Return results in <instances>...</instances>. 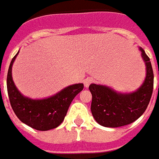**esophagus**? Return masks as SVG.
<instances>
[{"mask_svg":"<svg viewBox=\"0 0 159 159\" xmlns=\"http://www.w3.org/2000/svg\"><path fill=\"white\" fill-rule=\"evenodd\" d=\"M93 82H94V79H93V77H87L86 79L84 80L83 83H84V86L86 87V88H88V87L89 86L91 83H93Z\"/></svg>","mask_w":159,"mask_h":159,"instance_id":"34e87169","label":"esophagus"}]
</instances>
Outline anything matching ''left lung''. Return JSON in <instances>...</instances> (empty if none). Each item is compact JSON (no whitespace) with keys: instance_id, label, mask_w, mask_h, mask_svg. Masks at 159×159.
<instances>
[{"instance_id":"8db88e82","label":"left lung","mask_w":159,"mask_h":159,"mask_svg":"<svg viewBox=\"0 0 159 159\" xmlns=\"http://www.w3.org/2000/svg\"><path fill=\"white\" fill-rule=\"evenodd\" d=\"M142 58L147 66L145 82L136 92L129 94L117 93L109 88L91 84V111L94 119L104 127L117 128L129 124L145 112L153 90V70L149 57L143 49Z\"/></svg>"}]
</instances>
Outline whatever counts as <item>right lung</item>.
Returning a JSON list of instances; mask_svg holds the SVG:
<instances>
[{"label": "right lung", "mask_w": 159, "mask_h": 159, "mask_svg": "<svg viewBox=\"0 0 159 159\" xmlns=\"http://www.w3.org/2000/svg\"><path fill=\"white\" fill-rule=\"evenodd\" d=\"M18 53L10 63L7 78V93L12 110L22 123L36 130L46 131L57 128L66 117L73 99L83 89V84L67 87L54 96L44 100L25 98L17 89L12 78V63Z\"/></svg>", "instance_id": "add662e5"}]
</instances>
